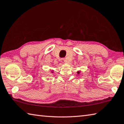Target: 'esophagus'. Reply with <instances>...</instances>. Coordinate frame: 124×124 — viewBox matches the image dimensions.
<instances>
[{"mask_svg":"<svg viewBox=\"0 0 124 124\" xmlns=\"http://www.w3.org/2000/svg\"><path fill=\"white\" fill-rule=\"evenodd\" d=\"M62 62H66V59L65 58H62Z\"/></svg>","mask_w":124,"mask_h":124,"instance_id":"esophagus-1","label":"esophagus"}]
</instances>
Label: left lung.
Returning <instances> with one entry per match:
<instances>
[{"mask_svg": "<svg viewBox=\"0 0 124 124\" xmlns=\"http://www.w3.org/2000/svg\"><path fill=\"white\" fill-rule=\"evenodd\" d=\"M78 73H79V72H78Z\"/></svg>", "mask_w": 124, "mask_h": 124, "instance_id": "1", "label": "left lung"}]
</instances>
